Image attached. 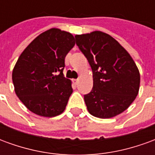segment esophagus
Listing matches in <instances>:
<instances>
[{
	"mask_svg": "<svg viewBox=\"0 0 155 155\" xmlns=\"http://www.w3.org/2000/svg\"><path fill=\"white\" fill-rule=\"evenodd\" d=\"M73 81H74V83L75 84H78V82H79V80L78 79H74V80H73Z\"/></svg>",
	"mask_w": 155,
	"mask_h": 155,
	"instance_id": "esophagus-1",
	"label": "esophagus"
}]
</instances>
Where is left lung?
Segmentation results:
<instances>
[{
    "label": "left lung",
    "instance_id": "left-lung-1",
    "mask_svg": "<svg viewBox=\"0 0 155 155\" xmlns=\"http://www.w3.org/2000/svg\"><path fill=\"white\" fill-rule=\"evenodd\" d=\"M74 37L93 72V88L84 95L88 111L101 119L121 114L139 93L140 75L134 61L106 33L93 31Z\"/></svg>",
    "mask_w": 155,
    "mask_h": 155
}]
</instances>
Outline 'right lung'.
<instances>
[{
	"instance_id": "obj_1",
	"label": "right lung",
	"mask_w": 155,
	"mask_h": 155,
	"mask_svg": "<svg viewBox=\"0 0 155 155\" xmlns=\"http://www.w3.org/2000/svg\"><path fill=\"white\" fill-rule=\"evenodd\" d=\"M74 44L71 33L52 28L39 35L20 55L12 81L29 110L44 117L64 110L73 92L71 81L63 74L64 58Z\"/></svg>"
}]
</instances>
